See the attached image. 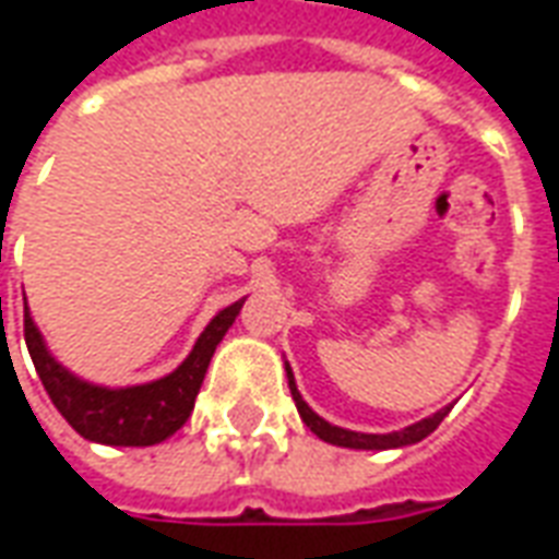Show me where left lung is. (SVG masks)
<instances>
[{"mask_svg":"<svg viewBox=\"0 0 559 559\" xmlns=\"http://www.w3.org/2000/svg\"><path fill=\"white\" fill-rule=\"evenodd\" d=\"M287 380H290V392L293 401H296V407H299V416L302 421L311 428V431L320 437V440H326V443L335 445H347V449H399V445H411L419 443L421 437H428V433L443 421V416L449 413V407H443L440 413H433L428 419L416 421L411 428H404V431H392V433H356L347 431V428H338V425H329L326 419H320L308 404L302 401V395L296 392V383H293V371L290 365H287Z\"/></svg>","mask_w":559,"mask_h":559,"instance_id":"left-lung-1","label":"left lung"}]
</instances>
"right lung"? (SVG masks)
Here are the masks:
<instances>
[{"label": "right lung", "instance_id": "right-lung-1", "mask_svg": "<svg viewBox=\"0 0 559 559\" xmlns=\"http://www.w3.org/2000/svg\"><path fill=\"white\" fill-rule=\"evenodd\" d=\"M242 302L245 299L233 302L209 323L206 332L197 338L191 356L170 377L146 386L102 389L68 374L47 353L29 311H23V335L47 395L80 437L107 445H155L179 431L191 416L209 359L224 338V332L233 326L236 314L242 311Z\"/></svg>", "mask_w": 559, "mask_h": 559}]
</instances>
